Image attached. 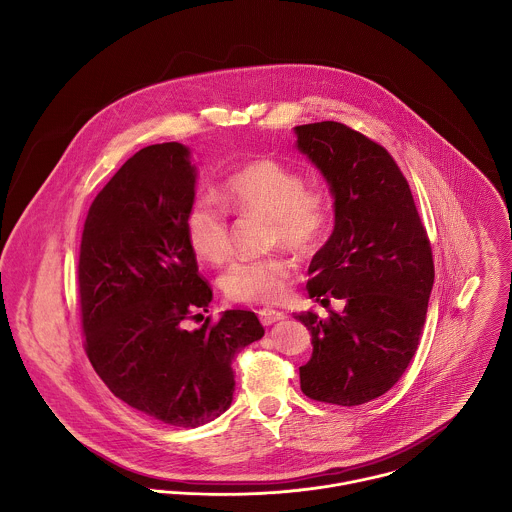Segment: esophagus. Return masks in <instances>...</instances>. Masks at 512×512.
Returning a JSON list of instances; mask_svg holds the SVG:
<instances>
[{
    "label": "esophagus",
    "instance_id": "esophagus-1",
    "mask_svg": "<svg viewBox=\"0 0 512 512\" xmlns=\"http://www.w3.org/2000/svg\"><path fill=\"white\" fill-rule=\"evenodd\" d=\"M258 315H260L262 325H266V327H270L274 323H280V321H284L288 317L284 311H276V309H260Z\"/></svg>",
    "mask_w": 512,
    "mask_h": 512
}]
</instances>
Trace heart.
<instances>
[{"mask_svg":"<svg viewBox=\"0 0 512 512\" xmlns=\"http://www.w3.org/2000/svg\"><path fill=\"white\" fill-rule=\"evenodd\" d=\"M224 209L238 217L260 215L268 220L270 246L311 252L331 219L327 197L307 187L303 177L284 163L258 157L236 167L219 189ZM209 199H195L185 211L183 232L191 252L205 264L220 266L232 254L228 215ZM297 272L286 252L240 260L222 276V292L234 303L272 305L288 297Z\"/></svg>","mask_w":512,"mask_h":512,"instance_id":"1","label":"heart"}]
</instances>
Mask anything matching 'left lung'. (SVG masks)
I'll list each match as a JSON object with an SVG mask.
<instances>
[{
	"label": "left lung",
	"mask_w": 512,
	"mask_h": 512,
	"mask_svg": "<svg viewBox=\"0 0 512 512\" xmlns=\"http://www.w3.org/2000/svg\"><path fill=\"white\" fill-rule=\"evenodd\" d=\"M297 147L335 195V230L309 266L307 292L343 313L295 315L313 337L301 392L359 406L388 392L416 355L434 286V256L410 185L386 147L341 122L295 128Z\"/></svg>",
	"instance_id": "obj_1"
}]
</instances>
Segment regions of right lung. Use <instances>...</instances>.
Masks as SVG:
<instances>
[{"instance_id": "1", "label": "right lung", "mask_w": 512, "mask_h": 512, "mask_svg": "<svg viewBox=\"0 0 512 512\" xmlns=\"http://www.w3.org/2000/svg\"><path fill=\"white\" fill-rule=\"evenodd\" d=\"M195 167L177 142L134 153L92 201L78 254L84 351L116 398L177 428L213 422L230 406L232 359L264 337L254 311H209L183 217Z\"/></svg>"}]
</instances>
